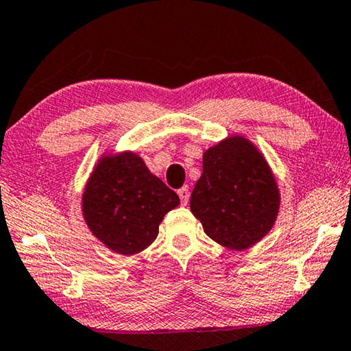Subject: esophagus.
Masks as SVG:
<instances>
[{"label":"esophagus","instance_id":"obj_1","mask_svg":"<svg viewBox=\"0 0 351 351\" xmlns=\"http://www.w3.org/2000/svg\"><path fill=\"white\" fill-rule=\"evenodd\" d=\"M177 194H179L182 205H186L188 200H189V189H188V186H182L179 191H177Z\"/></svg>","mask_w":351,"mask_h":351}]
</instances>
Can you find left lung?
I'll list each match as a JSON object with an SVG mask.
<instances>
[{
	"instance_id": "8db88e82",
	"label": "left lung",
	"mask_w": 351,
	"mask_h": 351,
	"mask_svg": "<svg viewBox=\"0 0 351 351\" xmlns=\"http://www.w3.org/2000/svg\"><path fill=\"white\" fill-rule=\"evenodd\" d=\"M204 232L227 249L245 250L277 221L280 189L254 143L232 135L204 152V169L189 200Z\"/></svg>"
}]
</instances>
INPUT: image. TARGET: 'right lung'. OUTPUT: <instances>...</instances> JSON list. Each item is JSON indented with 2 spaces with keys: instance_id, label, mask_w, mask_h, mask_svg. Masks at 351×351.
<instances>
[{
  "instance_id": "add662e5",
  "label": "right lung",
  "mask_w": 351,
  "mask_h": 351,
  "mask_svg": "<svg viewBox=\"0 0 351 351\" xmlns=\"http://www.w3.org/2000/svg\"><path fill=\"white\" fill-rule=\"evenodd\" d=\"M179 204L140 155L124 151L97 160L82 194V216L102 244L130 256L154 243L165 215Z\"/></svg>"
}]
</instances>
